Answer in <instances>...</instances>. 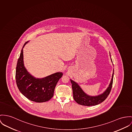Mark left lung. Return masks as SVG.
<instances>
[{
  "instance_id": "obj_1",
  "label": "left lung",
  "mask_w": 132,
  "mask_h": 132,
  "mask_svg": "<svg viewBox=\"0 0 132 132\" xmlns=\"http://www.w3.org/2000/svg\"><path fill=\"white\" fill-rule=\"evenodd\" d=\"M111 60L112 62V59ZM113 72L114 71H113L110 84L106 90L102 94L95 96H92L86 94L76 82L70 79L73 90V98L75 101L80 105L88 106L96 105L103 102L108 97L111 91L113 83Z\"/></svg>"
}]
</instances>
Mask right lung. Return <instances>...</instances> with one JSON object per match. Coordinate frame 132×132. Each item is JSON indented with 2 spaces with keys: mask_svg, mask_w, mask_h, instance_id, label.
I'll use <instances>...</instances> for the list:
<instances>
[{
  "mask_svg": "<svg viewBox=\"0 0 132 132\" xmlns=\"http://www.w3.org/2000/svg\"><path fill=\"white\" fill-rule=\"evenodd\" d=\"M18 59L15 73L18 87L20 92L32 102H43L49 101L53 96L55 86L63 75L57 72L43 78H36L28 72L23 64V48Z\"/></svg>",
  "mask_w": 132,
  "mask_h": 132,
  "instance_id": "add662e5",
  "label": "right lung"
}]
</instances>
